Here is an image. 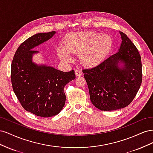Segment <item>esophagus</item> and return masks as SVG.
Wrapping results in <instances>:
<instances>
[{
	"label": "esophagus",
	"mask_w": 153,
	"mask_h": 153,
	"mask_svg": "<svg viewBox=\"0 0 153 153\" xmlns=\"http://www.w3.org/2000/svg\"><path fill=\"white\" fill-rule=\"evenodd\" d=\"M75 75L76 76H80L82 75V73L80 70L76 69V70H75Z\"/></svg>",
	"instance_id": "1"
}]
</instances>
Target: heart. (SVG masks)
I'll return each instance as SVG.
<instances>
[{
  "label": "heart",
  "mask_w": 153,
  "mask_h": 153,
  "mask_svg": "<svg viewBox=\"0 0 153 153\" xmlns=\"http://www.w3.org/2000/svg\"><path fill=\"white\" fill-rule=\"evenodd\" d=\"M112 40L108 35L98 32L86 31L68 35L64 39L63 48H59L58 56L64 61H69L70 55H80L83 65L95 66L103 59L112 48Z\"/></svg>",
  "instance_id": "1"
}]
</instances>
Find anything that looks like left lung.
Instances as JSON below:
<instances>
[{
  "label": "left lung",
  "mask_w": 153,
  "mask_h": 153,
  "mask_svg": "<svg viewBox=\"0 0 153 153\" xmlns=\"http://www.w3.org/2000/svg\"><path fill=\"white\" fill-rule=\"evenodd\" d=\"M120 34L122 43L116 53L98 65L82 70L92 103L103 111L126 107L131 103L142 84L139 52L126 34L122 32Z\"/></svg>",
  "instance_id": "left-lung-1"
}]
</instances>
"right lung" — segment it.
<instances>
[{
	"label": "right lung",
	"mask_w": 153,
	"mask_h": 153,
	"mask_svg": "<svg viewBox=\"0 0 153 153\" xmlns=\"http://www.w3.org/2000/svg\"><path fill=\"white\" fill-rule=\"evenodd\" d=\"M55 31L30 37L18 48L11 66L13 89L25 110L37 116L52 117L63 108L66 101L64 88L75 78V71L63 72L53 67L32 62V48L50 39Z\"/></svg>",
	"instance_id": "add662e5"
}]
</instances>
